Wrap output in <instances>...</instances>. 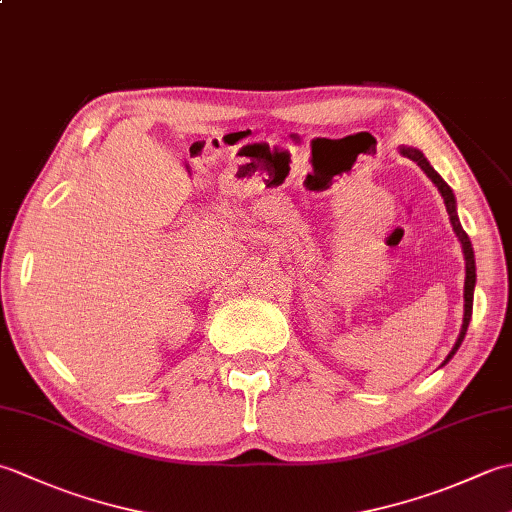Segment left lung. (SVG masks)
I'll use <instances>...</instances> for the list:
<instances>
[{
    "label": "left lung",
    "instance_id": "1",
    "mask_svg": "<svg viewBox=\"0 0 512 512\" xmlns=\"http://www.w3.org/2000/svg\"><path fill=\"white\" fill-rule=\"evenodd\" d=\"M400 154L407 156V158L413 160V162H418V167H420L424 173H427V176L431 178L433 184H436L438 191L442 193L444 204H447V211H449V217H451L453 231H455V235H458L460 244H462V250H464V262H466V279H464V321H462V330H460L458 341H455V345H453V350L449 352V356L444 358V363H449L451 358H453V354L458 352V347H460L462 341H464V334H466V330H469V321H471V314H473V290H475V255H473V246H471L469 235L464 233V228H462V224H460L458 211H455V195H453L449 184L444 182V180L440 178V173L429 165V160L424 158L422 151L413 149V147H400ZM444 363H442V365H444Z\"/></svg>",
    "mask_w": 512,
    "mask_h": 512
}]
</instances>
